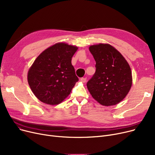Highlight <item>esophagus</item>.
I'll list each match as a JSON object with an SVG mask.
<instances>
[{"label":"esophagus","mask_w":155,"mask_h":155,"mask_svg":"<svg viewBox=\"0 0 155 155\" xmlns=\"http://www.w3.org/2000/svg\"><path fill=\"white\" fill-rule=\"evenodd\" d=\"M80 81L81 82H84V83H85L86 82H87V78H80Z\"/></svg>","instance_id":"esophagus-1"}]
</instances>
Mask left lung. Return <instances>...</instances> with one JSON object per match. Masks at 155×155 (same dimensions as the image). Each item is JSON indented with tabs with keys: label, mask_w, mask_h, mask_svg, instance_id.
Returning <instances> with one entry per match:
<instances>
[{
	"label": "left lung",
	"mask_w": 155,
	"mask_h": 155,
	"mask_svg": "<svg viewBox=\"0 0 155 155\" xmlns=\"http://www.w3.org/2000/svg\"><path fill=\"white\" fill-rule=\"evenodd\" d=\"M89 50L95 60L96 70L87 84L88 91L104 106L119 103L132 85V73L128 63L109 44L92 45Z\"/></svg>",
	"instance_id": "1"
}]
</instances>
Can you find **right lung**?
Segmentation results:
<instances>
[{
    "mask_svg": "<svg viewBox=\"0 0 155 155\" xmlns=\"http://www.w3.org/2000/svg\"><path fill=\"white\" fill-rule=\"evenodd\" d=\"M78 48L58 43L41 53L28 73L32 92L43 103L57 105L70 94L78 78L71 64Z\"/></svg>",
    "mask_w": 155,
    "mask_h": 155,
    "instance_id": "obj_1",
    "label": "right lung"
}]
</instances>
